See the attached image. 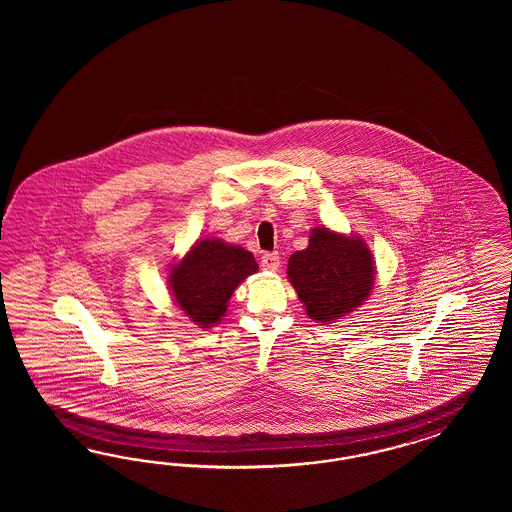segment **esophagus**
I'll list each match as a JSON object with an SVG mask.
<instances>
[{
  "label": "esophagus",
  "instance_id": "obj_1",
  "mask_svg": "<svg viewBox=\"0 0 512 512\" xmlns=\"http://www.w3.org/2000/svg\"><path fill=\"white\" fill-rule=\"evenodd\" d=\"M261 266H263L264 270L276 272L279 268L278 253H276V251H272V253H264L263 257H261Z\"/></svg>",
  "mask_w": 512,
  "mask_h": 512
}]
</instances>
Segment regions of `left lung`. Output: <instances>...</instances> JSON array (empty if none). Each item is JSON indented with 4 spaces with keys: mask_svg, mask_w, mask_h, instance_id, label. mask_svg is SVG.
<instances>
[{
    "mask_svg": "<svg viewBox=\"0 0 512 512\" xmlns=\"http://www.w3.org/2000/svg\"><path fill=\"white\" fill-rule=\"evenodd\" d=\"M287 276L313 321L332 323L372 291L373 257L362 240L315 227L310 246L289 259Z\"/></svg>",
    "mask_w": 512,
    "mask_h": 512,
    "instance_id": "obj_1",
    "label": "left lung"
}]
</instances>
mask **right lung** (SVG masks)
I'll use <instances>...</instances> for the list:
<instances>
[{
  "label": "right lung",
  "mask_w": 512,
  "mask_h": 512,
  "mask_svg": "<svg viewBox=\"0 0 512 512\" xmlns=\"http://www.w3.org/2000/svg\"><path fill=\"white\" fill-rule=\"evenodd\" d=\"M257 268L246 249L204 238L172 268L169 283L178 306L206 328L225 315L234 289Z\"/></svg>",
  "instance_id": "obj_1"
}]
</instances>
